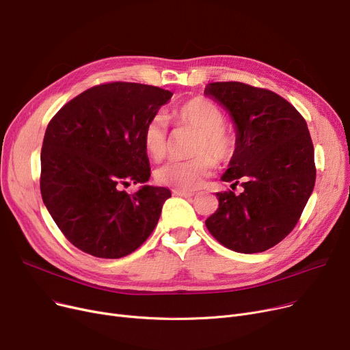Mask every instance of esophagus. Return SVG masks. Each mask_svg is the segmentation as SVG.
Returning a JSON list of instances; mask_svg holds the SVG:
<instances>
[{
	"label": "esophagus",
	"instance_id": "1",
	"mask_svg": "<svg viewBox=\"0 0 350 350\" xmlns=\"http://www.w3.org/2000/svg\"><path fill=\"white\" fill-rule=\"evenodd\" d=\"M173 196H178V197H185V198H189V197H193V196H194V193H193V191H181V190H173Z\"/></svg>",
	"mask_w": 350,
	"mask_h": 350
}]
</instances>
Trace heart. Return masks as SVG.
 Here are the masks:
<instances>
[{
	"mask_svg": "<svg viewBox=\"0 0 350 350\" xmlns=\"http://www.w3.org/2000/svg\"><path fill=\"white\" fill-rule=\"evenodd\" d=\"M177 126L197 132L190 160H170L160 166L154 176L157 183L181 191L201 187L205 178L215 170V160L226 163L237 154L238 135L225 125L224 111L211 100L194 97L185 100L172 109ZM142 142L148 154L160 160L166 156L169 146V126L163 115L154 113L142 131Z\"/></svg>",
	"mask_w": 350,
	"mask_h": 350,
	"instance_id": "b5f03b06",
	"label": "heart"
}]
</instances>
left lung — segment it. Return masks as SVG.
Wrapping results in <instances>:
<instances>
[{"label":"left lung","mask_w":350,"mask_h":350,"mask_svg":"<svg viewBox=\"0 0 350 350\" xmlns=\"http://www.w3.org/2000/svg\"><path fill=\"white\" fill-rule=\"evenodd\" d=\"M234 118L238 150L222 180L243 191L217 193L219 206L205 226L239 253L265 252L297 225L314 190V145L306 120L275 92L239 81L209 83Z\"/></svg>","instance_id":"1"}]
</instances>
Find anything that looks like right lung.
<instances>
[{"label":"right lung","instance_id":"1","mask_svg":"<svg viewBox=\"0 0 350 350\" xmlns=\"http://www.w3.org/2000/svg\"><path fill=\"white\" fill-rule=\"evenodd\" d=\"M172 96L148 84L104 83L70 100L51 120L40 152V193L77 249L120 259L150 237L170 190L144 185L128 194L121 187L149 180L142 131Z\"/></svg>","mask_w":350,"mask_h":350}]
</instances>
